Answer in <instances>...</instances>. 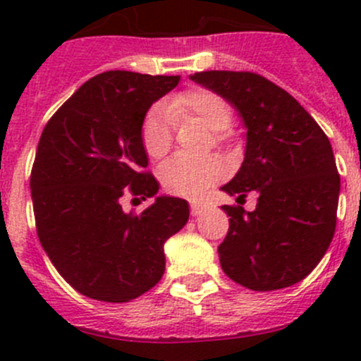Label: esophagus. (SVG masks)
Instances as JSON below:
<instances>
[{
	"instance_id": "obj_1",
	"label": "esophagus",
	"mask_w": 361,
	"mask_h": 361,
	"mask_svg": "<svg viewBox=\"0 0 361 361\" xmlns=\"http://www.w3.org/2000/svg\"><path fill=\"white\" fill-rule=\"evenodd\" d=\"M202 211H204V204L202 202H197V201L190 202V214H192V216H197V214H201Z\"/></svg>"
}]
</instances>
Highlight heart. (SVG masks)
Returning <instances> with one entry per match:
<instances>
[{
  "label": "heart",
  "instance_id": "1",
  "mask_svg": "<svg viewBox=\"0 0 361 361\" xmlns=\"http://www.w3.org/2000/svg\"><path fill=\"white\" fill-rule=\"evenodd\" d=\"M195 118L211 129L214 143L228 137L232 108L220 94L207 89H190L171 97L160 108L145 116L141 126V141L150 159H162L173 145L171 122ZM225 174L224 164L214 157L187 159L173 157L159 169L162 187L169 194L181 197H197L206 188L220 181Z\"/></svg>",
  "mask_w": 361,
  "mask_h": 361
}]
</instances>
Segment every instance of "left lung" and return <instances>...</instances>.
I'll list each match as a JSON object with an SVG mask.
<instances>
[{
  "label": "left lung",
  "mask_w": 361,
  "mask_h": 361,
  "mask_svg": "<svg viewBox=\"0 0 361 361\" xmlns=\"http://www.w3.org/2000/svg\"><path fill=\"white\" fill-rule=\"evenodd\" d=\"M192 82L220 94L246 129L245 160L221 187L257 192V207L221 206L231 216L218 246L232 281L272 292L302 281L332 243L341 176L332 145L295 97L250 71H202Z\"/></svg>",
  "instance_id": "8db88e82"
}]
</instances>
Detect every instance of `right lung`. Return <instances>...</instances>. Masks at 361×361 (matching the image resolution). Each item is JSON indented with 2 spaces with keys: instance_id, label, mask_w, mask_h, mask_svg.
Listing matches in <instances>:
<instances>
[{
  "instance_id": "obj_1",
  "label": "right lung",
  "mask_w": 361,
  "mask_h": 361,
  "mask_svg": "<svg viewBox=\"0 0 361 361\" xmlns=\"http://www.w3.org/2000/svg\"><path fill=\"white\" fill-rule=\"evenodd\" d=\"M180 76L104 71L83 83L43 129L31 171L36 232L61 276L82 295L129 302L160 281L164 243L188 221L185 199L160 195L143 213L120 199L159 192L141 141L155 101Z\"/></svg>"
}]
</instances>
